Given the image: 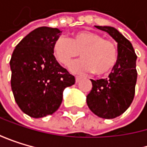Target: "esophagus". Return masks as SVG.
<instances>
[{
  "label": "esophagus",
  "mask_w": 147,
  "mask_h": 147,
  "mask_svg": "<svg viewBox=\"0 0 147 147\" xmlns=\"http://www.w3.org/2000/svg\"><path fill=\"white\" fill-rule=\"evenodd\" d=\"M82 79V76H76V82H79Z\"/></svg>",
  "instance_id": "obj_1"
}]
</instances>
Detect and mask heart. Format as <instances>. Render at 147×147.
Instances as JSON below:
<instances>
[{
  "label": "heart",
  "mask_w": 147,
  "mask_h": 147,
  "mask_svg": "<svg viewBox=\"0 0 147 147\" xmlns=\"http://www.w3.org/2000/svg\"><path fill=\"white\" fill-rule=\"evenodd\" d=\"M53 52L58 63L63 66H69L81 53L83 58L73 64L70 69L75 73L93 71L98 76L109 73L118 59L115 44L91 31L78 32L72 38L59 37L54 43Z\"/></svg>",
  "instance_id": "1"
}]
</instances>
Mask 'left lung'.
<instances>
[{
  "label": "left lung",
  "instance_id": "obj_1",
  "mask_svg": "<svg viewBox=\"0 0 147 147\" xmlns=\"http://www.w3.org/2000/svg\"><path fill=\"white\" fill-rule=\"evenodd\" d=\"M95 27L108 32L117 42L118 59L109 78L91 79L92 88L86 96V102L96 115L113 119L123 114L134 99L138 77L137 55L131 43L114 27Z\"/></svg>",
  "mask_w": 147,
  "mask_h": 147
}]
</instances>
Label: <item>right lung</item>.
Segmentation results:
<instances>
[{
    "label": "right lung",
    "instance_id": "right-lung-1",
    "mask_svg": "<svg viewBox=\"0 0 147 147\" xmlns=\"http://www.w3.org/2000/svg\"><path fill=\"white\" fill-rule=\"evenodd\" d=\"M61 32L38 27L16 45L10 59L11 89L20 109L33 118L55 113L63 101V90L75 77L56 61L53 46Z\"/></svg>",
    "mask_w": 147,
    "mask_h": 147
}]
</instances>
